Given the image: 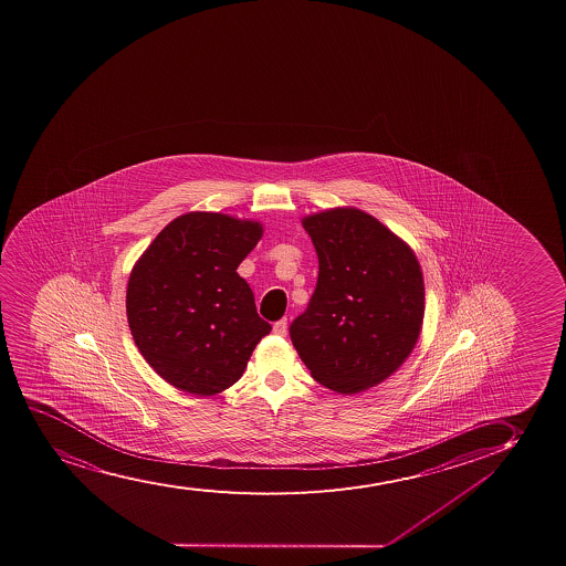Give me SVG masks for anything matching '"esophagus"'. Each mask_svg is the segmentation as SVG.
Returning <instances> with one entry per match:
<instances>
[{"instance_id":"esophagus-1","label":"esophagus","mask_w":566,"mask_h":566,"mask_svg":"<svg viewBox=\"0 0 566 566\" xmlns=\"http://www.w3.org/2000/svg\"><path fill=\"white\" fill-rule=\"evenodd\" d=\"M273 333L277 334V336H285L286 319L275 321V323H273Z\"/></svg>"}]
</instances>
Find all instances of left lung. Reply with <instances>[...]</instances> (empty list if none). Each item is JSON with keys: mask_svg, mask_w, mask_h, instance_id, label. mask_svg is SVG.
Wrapping results in <instances>:
<instances>
[{"mask_svg": "<svg viewBox=\"0 0 566 566\" xmlns=\"http://www.w3.org/2000/svg\"><path fill=\"white\" fill-rule=\"evenodd\" d=\"M319 259L306 312L289 334L315 380L357 394L386 380L415 349L423 280L415 252L357 209L304 219Z\"/></svg>", "mask_w": 566, "mask_h": 566, "instance_id": "8db88e82", "label": "left lung"}]
</instances>
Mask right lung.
Here are the masks:
<instances>
[{"mask_svg":"<svg viewBox=\"0 0 566 566\" xmlns=\"http://www.w3.org/2000/svg\"><path fill=\"white\" fill-rule=\"evenodd\" d=\"M262 226L188 212L165 226L133 268L127 319L144 359L170 386L214 396L241 378L272 325L256 314L239 264Z\"/></svg>","mask_w":566,"mask_h":566,"instance_id":"1","label":"right lung"}]
</instances>
